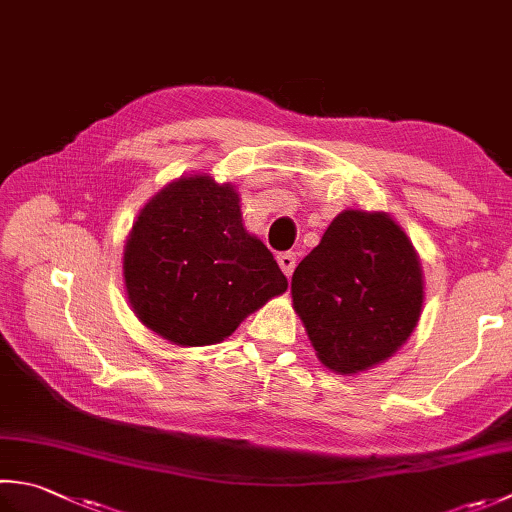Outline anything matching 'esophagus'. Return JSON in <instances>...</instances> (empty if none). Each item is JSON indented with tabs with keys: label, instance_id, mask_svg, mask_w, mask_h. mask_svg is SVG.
I'll return each instance as SVG.
<instances>
[{
	"label": "esophagus",
	"instance_id": "1",
	"mask_svg": "<svg viewBox=\"0 0 512 512\" xmlns=\"http://www.w3.org/2000/svg\"><path fill=\"white\" fill-rule=\"evenodd\" d=\"M277 262H279V268L284 270V275L290 277V275H293V270H295V264H297V255L293 253V250H288V253H279Z\"/></svg>",
	"mask_w": 512,
	"mask_h": 512
}]
</instances>
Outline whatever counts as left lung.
<instances>
[{
  "instance_id": "left-lung-1",
  "label": "left lung",
  "mask_w": 512,
  "mask_h": 512,
  "mask_svg": "<svg viewBox=\"0 0 512 512\" xmlns=\"http://www.w3.org/2000/svg\"><path fill=\"white\" fill-rule=\"evenodd\" d=\"M290 293L322 364L359 373L388 359L415 330L422 266L388 215L344 210L295 268Z\"/></svg>"
}]
</instances>
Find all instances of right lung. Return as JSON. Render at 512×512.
<instances>
[{
	"label": "right lung",
	"mask_w": 512,
	"mask_h": 512,
	"mask_svg": "<svg viewBox=\"0 0 512 512\" xmlns=\"http://www.w3.org/2000/svg\"><path fill=\"white\" fill-rule=\"evenodd\" d=\"M124 279L139 322L179 346L222 342L288 288L273 253L244 230L235 188L208 175L177 179L142 208Z\"/></svg>",
	"instance_id": "add662e5"
}]
</instances>
